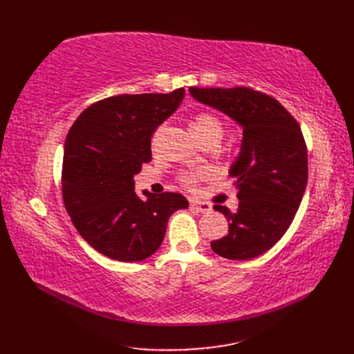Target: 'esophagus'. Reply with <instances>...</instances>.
Returning <instances> with one entry per match:
<instances>
[{"mask_svg":"<svg viewBox=\"0 0 354 354\" xmlns=\"http://www.w3.org/2000/svg\"><path fill=\"white\" fill-rule=\"evenodd\" d=\"M190 207L198 213H209L212 212V205L202 201H190Z\"/></svg>","mask_w":354,"mask_h":354,"instance_id":"1","label":"esophagus"}]
</instances>
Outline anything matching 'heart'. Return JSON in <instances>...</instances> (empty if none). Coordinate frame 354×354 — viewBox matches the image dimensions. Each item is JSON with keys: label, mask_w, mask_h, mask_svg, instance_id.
<instances>
[{"label": "heart", "mask_w": 354, "mask_h": 354, "mask_svg": "<svg viewBox=\"0 0 354 354\" xmlns=\"http://www.w3.org/2000/svg\"><path fill=\"white\" fill-rule=\"evenodd\" d=\"M190 129L194 137L201 142V145H208V142H217L219 145L225 133V123L221 117H217L213 112L208 111H199L194 114L190 120ZM158 133L153 138V146L156 142ZM208 176L207 170H193V171H184L178 176V183L181 184L184 189L194 192L198 189L199 183L202 179Z\"/></svg>", "instance_id": "obj_1"}]
</instances>
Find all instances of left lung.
I'll return each mask as SVG.
<instances>
[{
  "label": "left lung",
  "instance_id": "8db88e82",
  "mask_svg": "<svg viewBox=\"0 0 354 354\" xmlns=\"http://www.w3.org/2000/svg\"><path fill=\"white\" fill-rule=\"evenodd\" d=\"M190 93L243 127L242 150L230 170L239 208L231 213L214 205L228 219V234L212 250L230 260H252L284 236L301 204L309 173L301 127L280 102L252 88L192 86Z\"/></svg>",
  "mask_w": 354,
  "mask_h": 354
}]
</instances>
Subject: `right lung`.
I'll return each mask as SVG.
<instances>
[{"instance_id": "1", "label": "right lung", "mask_w": 354, "mask_h": 354, "mask_svg": "<svg viewBox=\"0 0 354 354\" xmlns=\"http://www.w3.org/2000/svg\"><path fill=\"white\" fill-rule=\"evenodd\" d=\"M185 89L120 94L93 103L68 131L62 198L79 234L118 261H141L161 246L169 217L189 207L183 194L133 190V176L152 160L156 127L178 109Z\"/></svg>"}]
</instances>
